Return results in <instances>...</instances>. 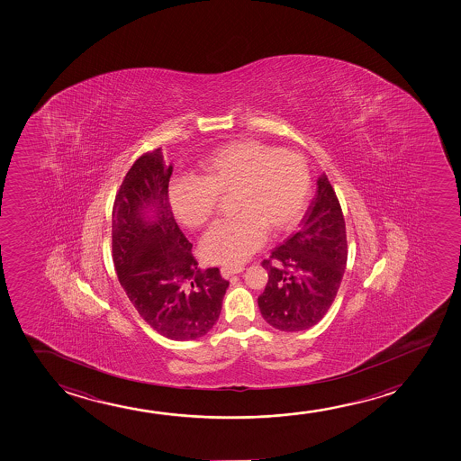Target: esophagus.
I'll use <instances>...</instances> for the list:
<instances>
[{
  "label": "esophagus",
  "mask_w": 461,
  "mask_h": 461,
  "mask_svg": "<svg viewBox=\"0 0 461 461\" xmlns=\"http://www.w3.org/2000/svg\"><path fill=\"white\" fill-rule=\"evenodd\" d=\"M244 271V267H221V277L230 278L231 276H236V274H240V272Z\"/></svg>",
  "instance_id": "esophagus-1"
}]
</instances>
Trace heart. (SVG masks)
Wrapping results in <instances>:
<instances>
[{
    "mask_svg": "<svg viewBox=\"0 0 461 461\" xmlns=\"http://www.w3.org/2000/svg\"><path fill=\"white\" fill-rule=\"evenodd\" d=\"M233 194V221L215 225L203 240L204 258L238 267L263 246L267 231L290 233L301 223L312 198V173L303 154L282 151L257 140H240L203 158L202 179L171 184L173 212L184 227H206L219 196Z\"/></svg>",
    "mask_w": 461,
    "mask_h": 461,
    "instance_id": "1",
    "label": "heart"
}]
</instances>
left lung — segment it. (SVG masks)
I'll return each mask as SVG.
<instances>
[{"label": "left lung", "instance_id": "8db88e82", "mask_svg": "<svg viewBox=\"0 0 461 461\" xmlns=\"http://www.w3.org/2000/svg\"><path fill=\"white\" fill-rule=\"evenodd\" d=\"M316 184L301 230L261 263L269 280L258 297L259 312L272 328L284 332H299L321 321L347 269V228L340 203L326 175Z\"/></svg>", "mask_w": 461, "mask_h": 461}]
</instances>
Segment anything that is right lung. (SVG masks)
Returning <instances> with one entry per match:
<instances>
[{
  "label": "right lung",
  "instance_id": "right-lung-1",
  "mask_svg": "<svg viewBox=\"0 0 461 461\" xmlns=\"http://www.w3.org/2000/svg\"><path fill=\"white\" fill-rule=\"evenodd\" d=\"M171 173L173 165H165L160 148L143 154L127 171L112 217L114 269L133 307L154 330L171 340H195L219 320L230 284L217 267H198L192 244L173 217Z\"/></svg>",
  "mask_w": 461,
  "mask_h": 461
}]
</instances>
